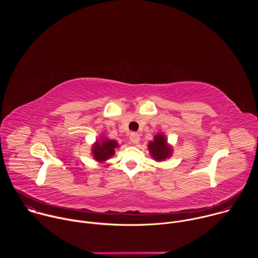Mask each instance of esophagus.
Masks as SVG:
<instances>
[{
	"label": "esophagus",
	"instance_id": "1",
	"mask_svg": "<svg viewBox=\"0 0 258 258\" xmlns=\"http://www.w3.org/2000/svg\"><path fill=\"white\" fill-rule=\"evenodd\" d=\"M130 140L134 144H138L140 142V135L137 133H132L130 136Z\"/></svg>",
	"mask_w": 258,
	"mask_h": 258
}]
</instances>
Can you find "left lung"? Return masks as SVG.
Returning <instances> with one entry per match:
<instances>
[{
	"instance_id": "8db88e82",
	"label": "left lung",
	"mask_w": 258,
	"mask_h": 258,
	"mask_svg": "<svg viewBox=\"0 0 258 258\" xmlns=\"http://www.w3.org/2000/svg\"><path fill=\"white\" fill-rule=\"evenodd\" d=\"M148 150L151 157L157 161L161 162L172 155V146L168 144L167 139L164 134L159 133L155 135L154 139L148 143Z\"/></svg>"
}]
</instances>
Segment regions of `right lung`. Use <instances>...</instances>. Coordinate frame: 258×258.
Wrapping results in <instances>:
<instances>
[{
	"mask_svg": "<svg viewBox=\"0 0 258 258\" xmlns=\"http://www.w3.org/2000/svg\"><path fill=\"white\" fill-rule=\"evenodd\" d=\"M118 147L119 144L117 141L111 140L102 135L92 145L91 151L93 158L98 162H104L114 156L115 149L118 148Z\"/></svg>",
	"mask_w": 258,
	"mask_h": 258,
	"instance_id": "obj_1",
	"label": "right lung"
}]
</instances>
